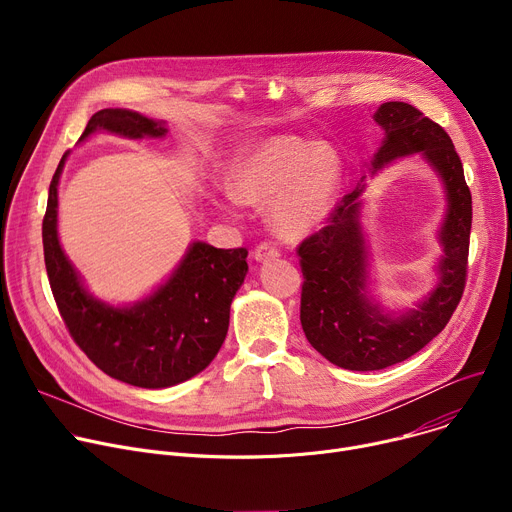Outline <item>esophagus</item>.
Segmentation results:
<instances>
[{
	"label": "esophagus",
	"instance_id": "1",
	"mask_svg": "<svg viewBox=\"0 0 512 512\" xmlns=\"http://www.w3.org/2000/svg\"><path fill=\"white\" fill-rule=\"evenodd\" d=\"M253 257L255 261H265V259H273V257H279V249L271 243H261L255 251H253Z\"/></svg>",
	"mask_w": 512,
	"mask_h": 512
}]
</instances>
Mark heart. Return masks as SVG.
Returning <instances> with one entry per match:
<instances>
[{"label":"heart","instance_id":"b5f03b06","mask_svg":"<svg viewBox=\"0 0 512 512\" xmlns=\"http://www.w3.org/2000/svg\"><path fill=\"white\" fill-rule=\"evenodd\" d=\"M231 196L247 206H267L273 231L298 239L318 229L334 208L342 162L332 145L298 135L261 137L229 166Z\"/></svg>","mask_w":512,"mask_h":512}]
</instances>
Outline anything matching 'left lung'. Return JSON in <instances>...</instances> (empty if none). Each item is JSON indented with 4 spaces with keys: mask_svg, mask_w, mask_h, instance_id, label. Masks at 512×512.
Wrapping results in <instances>:
<instances>
[{
    "mask_svg": "<svg viewBox=\"0 0 512 512\" xmlns=\"http://www.w3.org/2000/svg\"><path fill=\"white\" fill-rule=\"evenodd\" d=\"M373 119L385 131L371 162L373 174L397 158L419 154L442 178L448 200L440 229L444 253L435 287L415 310L393 316L369 298V251L360 225L362 184L338 202L324 229L302 241L304 334L324 358L348 371H381L419 352L450 322L468 271L472 194L450 135L401 101L383 103Z\"/></svg>",
    "mask_w": 512,
    "mask_h": 512,
    "instance_id": "8db88e82",
    "label": "left lung"
}]
</instances>
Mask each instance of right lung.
<instances>
[{
  "mask_svg": "<svg viewBox=\"0 0 512 512\" xmlns=\"http://www.w3.org/2000/svg\"><path fill=\"white\" fill-rule=\"evenodd\" d=\"M95 131L129 139L168 133L164 121L129 109L97 111L79 141ZM66 156L50 182L42 243L52 296L72 340L105 375L133 387L166 389L192 379L225 342L231 302L249 269L247 249H216L196 241L152 296L131 306L93 298L58 241V180Z\"/></svg>",
  "mask_w": 512,
  "mask_h": 512,
  "instance_id": "1",
  "label": "right lung"
}]
</instances>
